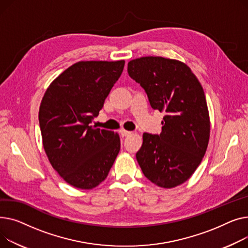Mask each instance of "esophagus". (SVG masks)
Instances as JSON below:
<instances>
[{
    "label": "esophagus",
    "mask_w": 248,
    "mask_h": 248,
    "mask_svg": "<svg viewBox=\"0 0 248 248\" xmlns=\"http://www.w3.org/2000/svg\"><path fill=\"white\" fill-rule=\"evenodd\" d=\"M132 132H130V131H126V130H120V134L123 136V137H126V136H129Z\"/></svg>",
    "instance_id": "obj_1"
}]
</instances>
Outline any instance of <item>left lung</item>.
<instances>
[{
	"mask_svg": "<svg viewBox=\"0 0 248 248\" xmlns=\"http://www.w3.org/2000/svg\"><path fill=\"white\" fill-rule=\"evenodd\" d=\"M127 71L146 92L151 107L165 113L161 133L143 134L138 164L157 186L176 187L192 176L208 146L204 91L191 69L178 60L141 57L130 61Z\"/></svg>",
	"mask_w": 248,
	"mask_h": 248,
	"instance_id": "8db88e82",
	"label": "left lung"
}]
</instances>
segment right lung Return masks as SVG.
Returning <instances> with one entry per match:
<instances>
[{"label":"right lung","instance_id":"1","mask_svg":"<svg viewBox=\"0 0 248 248\" xmlns=\"http://www.w3.org/2000/svg\"><path fill=\"white\" fill-rule=\"evenodd\" d=\"M125 65L80 61L48 87L39 110L44 150L52 167L70 185L92 189L104 181L120 151V137L90 125Z\"/></svg>","mask_w":248,"mask_h":248}]
</instances>
